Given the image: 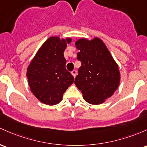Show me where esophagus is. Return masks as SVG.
Segmentation results:
<instances>
[{"label": "esophagus", "mask_w": 147, "mask_h": 147, "mask_svg": "<svg viewBox=\"0 0 147 147\" xmlns=\"http://www.w3.org/2000/svg\"><path fill=\"white\" fill-rule=\"evenodd\" d=\"M71 73H72V76H73L74 77H76V75H77V71H76V70H72V72H71Z\"/></svg>", "instance_id": "34e87169"}]
</instances>
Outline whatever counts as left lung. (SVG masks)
Listing matches in <instances>:
<instances>
[{"label":"left lung","instance_id":"8db88e82","mask_svg":"<svg viewBox=\"0 0 147 147\" xmlns=\"http://www.w3.org/2000/svg\"><path fill=\"white\" fill-rule=\"evenodd\" d=\"M77 59L82 63L75 84L87 102L99 105L111 97L120 82L117 64L99 38L80 39L75 43Z\"/></svg>","mask_w":147,"mask_h":147}]
</instances>
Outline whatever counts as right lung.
Segmentation results:
<instances>
[{
  "label": "right lung",
  "mask_w": 147,
  "mask_h": 147,
  "mask_svg": "<svg viewBox=\"0 0 147 147\" xmlns=\"http://www.w3.org/2000/svg\"><path fill=\"white\" fill-rule=\"evenodd\" d=\"M70 38L51 37L42 45L29 65L26 76L32 93L40 102L54 105L74 82V77L65 68L63 55Z\"/></svg>",
  "instance_id": "1"
}]
</instances>
